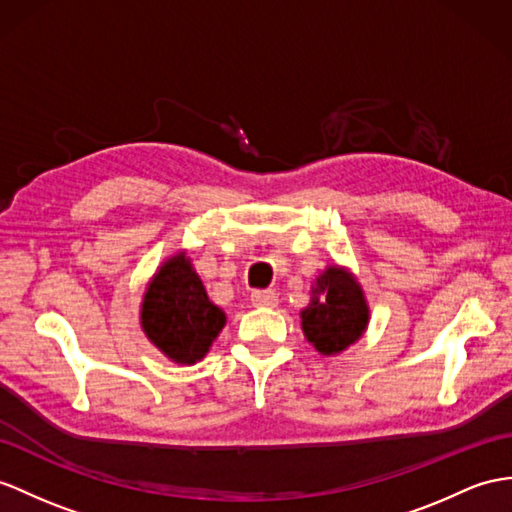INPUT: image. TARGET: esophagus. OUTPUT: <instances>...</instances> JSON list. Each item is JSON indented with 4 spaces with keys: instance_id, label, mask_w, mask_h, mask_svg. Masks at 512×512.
Wrapping results in <instances>:
<instances>
[{
    "instance_id": "esophagus-1",
    "label": "esophagus",
    "mask_w": 512,
    "mask_h": 512,
    "mask_svg": "<svg viewBox=\"0 0 512 512\" xmlns=\"http://www.w3.org/2000/svg\"><path fill=\"white\" fill-rule=\"evenodd\" d=\"M252 304L256 308H276L278 306V295L273 291H254L252 293Z\"/></svg>"
}]
</instances>
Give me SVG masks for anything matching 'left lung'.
Returning <instances> with one entry per match:
<instances>
[{
	"mask_svg": "<svg viewBox=\"0 0 512 512\" xmlns=\"http://www.w3.org/2000/svg\"><path fill=\"white\" fill-rule=\"evenodd\" d=\"M310 293V304L302 310V330L319 354H339L363 336L369 306L350 271L328 267Z\"/></svg>",
	"mask_w": 512,
	"mask_h": 512,
	"instance_id": "left-lung-1",
	"label": "left lung"
}]
</instances>
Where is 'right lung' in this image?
I'll list each match as a JSON object with an SVG mask.
<instances>
[{"label": "right lung", "instance_id": "1", "mask_svg": "<svg viewBox=\"0 0 512 512\" xmlns=\"http://www.w3.org/2000/svg\"><path fill=\"white\" fill-rule=\"evenodd\" d=\"M141 326L158 350L173 363L202 360L226 326V313L210 302L202 280L184 252L156 271L143 295Z\"/></svg>", "mask_w": 512, "mask_h": 512}]
</instances>
